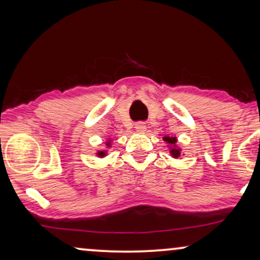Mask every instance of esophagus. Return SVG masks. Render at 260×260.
<instances>
[{"label":"esophagus","mask_w":260,"mask_h":260,"mask_svg":"<svg viewBox=\"0 0 260 260\" xmlns=\"http://www.w3.org/2000/svg\"><path fill=\"white\" fill-rule=\"evenodd\" d=\"M135 131L138 132V133H145L146 131V125L144 122H139L135 125Z\"/></svg>","instance_id":"1"}]
</instances>
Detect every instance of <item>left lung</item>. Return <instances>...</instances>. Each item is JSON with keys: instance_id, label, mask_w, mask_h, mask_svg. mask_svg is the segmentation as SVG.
I'll use <instances>...</instances> for the list:
<instances>
[{"instance_id": "obj_1", "label": "left lung", "mask_w": 260, "mask_h": 260, "mask_svg": "<svg viewBox=\"0 0 260 260\" xmlns=\"http://www.w3.org/2000/svg\"><path fill=\"white\" fill-rule=\"evenodd\" d=\"M164 140H165L168 145H170V153L173 158H179L181 154V148H179L177 146V138L175 137H164Z\"/></svg>"}]
</instances>
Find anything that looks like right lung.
<instances>
[{
	"mask_svg": "<svg viewBox=\"0 0 260 260\" xmlns=\"http://www.w3.org/2000/svg\"><path fill=\"white\" fill-rule=\"evenodd\" d=\"M111 142H112V140L106 141V146H107V148L111 147V145H112ZM96 155L99 156V158H104V156L107 155V151H106V149H104V151H98L96 152Z\"/></svg>",
	"mask_w": 260,
	"mask_h": 260,
	"instance_id": "right-lung-1",
	"label": "right lung"
}]
</instances>
